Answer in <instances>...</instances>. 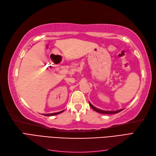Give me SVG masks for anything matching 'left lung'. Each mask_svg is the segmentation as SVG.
I'll use <instances>...</instances> for the list:
<instances>
[{
  "instance_id": "1",
  "label": "left lung",
  "mask_w": 156,
  "mask_h": 156,
  "mask_svg": "<svg viewBox=\"0 0 156 156\" xmlns=\"http://www.w3.org/2000/svg\"><path fill=\"white\" fill-rule=\"evenodd\" d=\"M89 105L92 107V109H94L95 111L98 112H100L101 113V114H116V113L119 112L120 111H122L123 109H120V110H118V111H103V110H101L100 108H98L96 107H94V105H92L89 102Z\"/></svg>"
}]
</instances>
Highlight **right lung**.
<instances>
[{
	"instance_id": "obj_1",
	"label": "right lung",
	"mask_w": 156,
	"mask_h": 156,
	"mask_svg": "<svg viewBox=\"0 0 156 156\" xmlns=\"http://www.w3.org/2000/svg\"><path fill=\"white\" fill-rule=\"evenodd\" d=\"M64 111H60V112H54V113H51V114H44V116H54V115H58L60 114V113Z\"/></svg>"
}]
</instances>
